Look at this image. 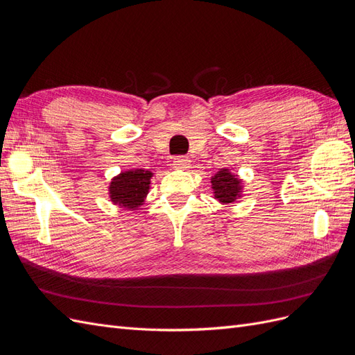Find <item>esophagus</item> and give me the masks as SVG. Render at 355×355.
I'll list each match as a JSON object with an SVG mask.
<instances>
[{
	"label": "esophagus",
	"mask_w": 355,
	"mask_h": 355,
	"mask_svg": "<svg viewBox=\"0 0 355 355\" xmlns=\"http://www.w3.org/2000/svg\"><path fill=\"white\" fill-rule=\"evenodd\" d=\"M189 158H187V157H176L175 159H173V166L176 167V168H188V166H189Z\"/></svg>",
	"instance_id": "esophagus-1"
}]
</instances>
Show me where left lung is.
<instances>
[{
	"label": "left lung",
	"mask_w": 355,
	"mask_h": 355,
	"mask_svg": "<svg viewBox=\"0 0 355 355\" xmlns=\"http://www.w3.org/2000/svg\"><path fill=\"white\" fill-rule=\"evenodd\" d=\"M210 182L213 197L220 204H232L243 196V180L237 175H232L230 168L216 171Z\"/></svg>",
	"instance_id": "left-lung-1"
}]
</instances>
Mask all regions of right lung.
Returning a JSON list of instances; mask_svg holds the SVG:
<instances>
[{
  "mask_svg": "<svg viewBox=\"0 0 355 355\" xmlns=\"http://www.w3.org/2000/svg\"><path fill=\"white\" fill-rule=\"evenodd\" d=\"M151 170L130 168L121 171L110 182V198L116 206L127 210H137L145 202L151 185Z\"/></svg>",
  "mask_w": 355,
  "mask_h": 355,
  "instance_id": "right-lung-1",
  "label": "right lung"
}]
</instances>
